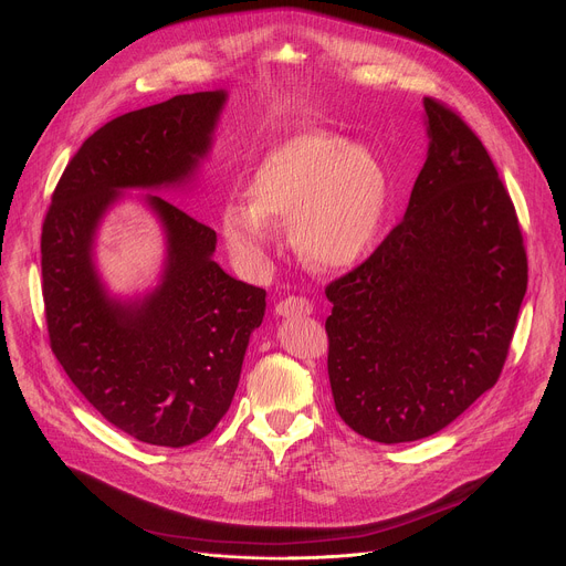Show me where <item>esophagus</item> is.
Here are the masks:
<instances>
[{
    "label": "esophagus",
    "instance_id": "obj_1",
    "mask_svg": "<svg viewBox=\"0 0 566 566\" xmlns=\"http://www.w3.org/2000/svg\"><path fill=\"white\" fill-rule=\"evenodd\" d=\"M312 303L305 296H285L276 303V315L281 317H296V315H310Z\"/></svg>",
    "mask_w": 566,
    "mask_h": 566
}]
</instances>
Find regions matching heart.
<instances>
[{
	"label": "heart",
	"mask_w": 566,
	"mask_h": 566,
	"mask_svg": "<svg viewBox=\"0 0 566 566\" xmlns=\"http://www.w3.org/2000/svg\"><path fill=\"white\" fill-rule=\"evenodd\" d=\"M231 200L220 231L231 254L261 265L274 238L272 222H292V240L315 268L355 263L380 227L389 179L370 150L328 133H301L276 146Z\"/></svg>",
	"instance_id": "1"
}]
</instances>
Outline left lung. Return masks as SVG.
<instances>
[{
	"mask_svg": "<svg viewBox=\"0 0 566 566\" xmlns=\"http://www.w3.org/2000/svg\"><path fill=\"white\" fill-rule=\"evenodd\" d=\"M422 105L429 150L402 222L326 287L335 409L385 446L441 431L496 385L528 283L485 146L441 101Z\"/></svg>",
	"mask_w": 566,
	"mask_h": 566,
	"instance_id": "8db88e82",
	"label": "left lung"
}]
</instances>
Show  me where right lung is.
Segmentation results:
<instances>
[{"instance_id":"obj_1","label":"right lung","mask_w":566,"mask_h":566,"mask_svg":"<svg viewBox=\"0 0 566 566\" xmlns=\"http://www.w3.org/2000/svg\"><path fill=\"white\" fill-rule=\"evenodd\" d=\"M227 92H196L105 123L62 172L42 224L49 344L85 400L148 446L186 448L227 413L265 290L216 261V231L146 196L166 233L161 283L144 298L107 294L94 235L123 188L179 186L211 148Z\"/></svg>"}]
</instances>
